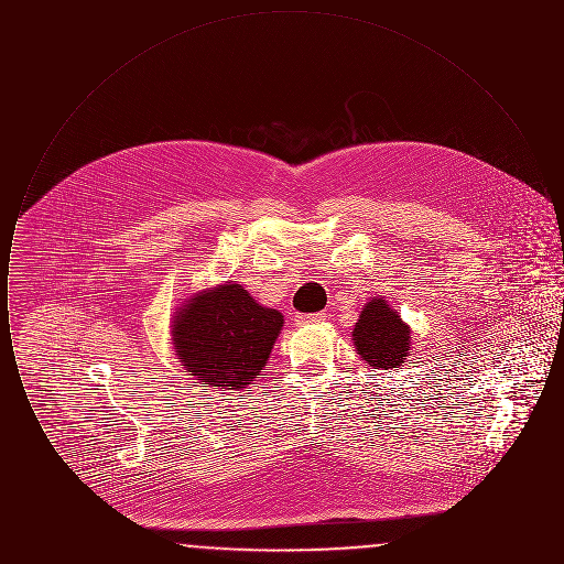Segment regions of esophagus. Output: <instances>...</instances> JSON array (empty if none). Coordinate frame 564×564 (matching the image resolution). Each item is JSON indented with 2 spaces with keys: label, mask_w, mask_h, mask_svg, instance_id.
I'll use <instances>...</instances> for the list:
<instances>
[{
  "label": "esophagus",
  "mask_w": 564,
  "mask_h": 564,
  "mask_svg": "<svg viewBox=\"0 0 564 564\" xmlns=\"http://www.w3.org/2000/svg\"><path fill=\"white\" fill-rule=\"evenodd\" d=\"M325 313H315V315H300L297 317V323H315V322H325Z\"/></svg>",
  "instance_id": "esophagus-1"
}]
</instances>
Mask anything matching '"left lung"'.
I'll return each instance as SVG.
<instances>
[{
	"mask_svg": "<svg viewBox=\"0 0 564 564\" xmlns=\"http://www.w3.org/2000/svg\"><path fill=\"white\" fill-rule=\"evenodd\" d=\"M352 347L375 370L402 368L412 352V329L384 300L372 297L352 327Z\"/></svg>",
	"mask_w": 564,
	"mask_h": 564,
	"instance_id": "obj_1",
	"label": "left lung"
}]
</instances>
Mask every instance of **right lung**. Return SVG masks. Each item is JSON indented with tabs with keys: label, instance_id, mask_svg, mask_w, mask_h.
<instances>
[{
	"label": "right lung",
	"instance_id": "right-lung-1",
	"mask_svg": "<svg viewBox=\"0 0 564 564\" xmlns=\"http://www.w3.org/2000/svg\"><path fill=\"white\" fill-rule=\"evenodd\" d=\"M283 329V315L237 281L189 295L175 308L171 345L194 380L241 391L258 378Z\"/></svg>",
	"mask_w": 564,
	"mask_h": 564
}]
</instances>
